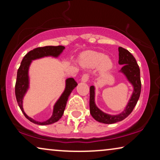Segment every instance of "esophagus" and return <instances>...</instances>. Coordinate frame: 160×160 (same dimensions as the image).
<instances>
[{
	"label": "esophagus",
	"instance_id": "obj_1",
	"mask_svg": "<svg viewBox=\"0 0 160 160\" xmlns=\"http://www.w3.org/2000/svg\"><path fill=\"white\" fill-rule=\"evenodd\" d=\"M82 82H87V81L89 80V75L87 73H84V75L82 76V78H81Z\"/></svg>",
	"mask_w": 160,
	"mask_h": 160
}]
</instances>
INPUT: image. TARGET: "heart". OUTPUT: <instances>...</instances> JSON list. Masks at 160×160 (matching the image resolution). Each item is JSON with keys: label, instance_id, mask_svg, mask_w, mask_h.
<instances>
[{"label": "heart", "instance_id": "heart-1", "mask_svg": "<svg viewBox=\"0 0 160 160\" xmlns=\"http://www.w3.org/2000/svg\"><path fill=\"white\" fill-rule=\"evenodd\" d=\"M82 63L90 68L100 67L102 71H109L113 67V62L105 54L97 52H89L83 57Z\"/></svg>", "mask_w": 160, "mask_h": 160}]
</instances>
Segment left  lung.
<instances>
[{
  "mask_svg": "<svg viewBox=\"0 0 160 160\" xmlns=\"http://www.w3.org/2000/svg\"><path fill=\"white\" fill-rule=\"evenodd\" d=\"M119 64L123 65L120 70L126 76L128 82L132 85L133 92L126 108L122 113L117 115H111L104 113L98 108L95 102V88L90 87L89 95V110L90 113L96 121L104 124H113L121 122L130 114L133 108L136 106L141 91V82L140 77V68L138 63L132 54L128 50L122 47H119Z\"/></svg>",
  "mask_w": 160,
  "mask_h": 160,
  "instance_id": "1",
  "label": "left lung"
}]
</instances>
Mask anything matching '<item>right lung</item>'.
I'll return each instance as SVG.
<instances>
[{"label": "right lung", "instance_id": "add662e5", "mask_svg": "<svg viewBox=\"0 0 160 160\" xmlns=\"http://www.w3.org/2000/svg\"><path fill=\"white\" fill-rule=\"evenodd\" d=\"M64 49L65 47H63V46H57V47L47 46V47H38L28 52L22 60L20 66H19L18 71H17V81L16 84H15V95H16L17 103H18L21 111H22L23 114L29 121L32 122V123L39 124V125H47V124H51L58 122L63 115L69 95H71L73 89L78 85L73 78H67L66 81H65V90L61 95L60 98L58 100V101L56 102V103L54 104L52 117L47 121H36V120L28 117L23 110V98L26 92H27L28 88H29L28 71H29V68L32 62V60L44 58V57L58 58Z\"/></svg>", "mask_w": 160, "mask_h": 160}]
</instances>
